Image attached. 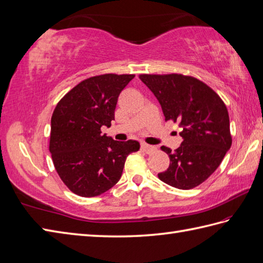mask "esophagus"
<instances>
[{
  "label": "esophagus",
  "mask_w": 263,
  "mask_h": 263,
  "mask_svg": "<svg viewBox=\"0 0 263 263\" xmlns=\"http://www.w3.org/2000/svg\"><path fill=\"white\" fill-rule=\"evenodd\" d=\"M140 149H142L145 153H147V154H151V153H153L154 151L156 149V147H154V146L148 145V144H146V143H142V145H140Z\"/></svg>",
  "instance_id": "34e87169"
}]
</instances>
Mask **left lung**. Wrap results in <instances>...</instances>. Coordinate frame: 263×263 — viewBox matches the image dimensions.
<instances>
[{
	"label": "left lung",
	"instance_id": "obj_1",
	"mask_svg": "<svg viewBox=\"0 0 263 263\" xmlns=\"http://www.w3.org/2000/svg\"><path fill=\"white\" fill-rule=\"evenodd\" d=\"M162 106L165 120L180 124L183 142L168 154L170 166L158 178L173 187L198 186L219 167L232 144L227 106L212 88L178 73L139 74Z\"/></svg>",
	"mask_w": 263,
	"mask_h": 263
}]
</instances>
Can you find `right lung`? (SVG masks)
I'll list each match as a JSON object with an SVG mask.
<instances>
[{
	"label": "right lung",
	"instance_id": "right-lung-1",
	"mask_svg": "<svg viewBox=\"0 0 263 263\" xmlns=\"http://www.w3.org/2000/svg\"><path fill=\"white\" fill-rule=\"evenodd\" d=\"M134 77H90L54 108L49 151L61 181L77 195L92 197L111 189L120 180L127 156L139 149L136 140L117 142L101 134V127L111 126L118 96Z\"/></svg>",
	"mask_w": 263,
	"mask_h": 263
}]
</instances>
